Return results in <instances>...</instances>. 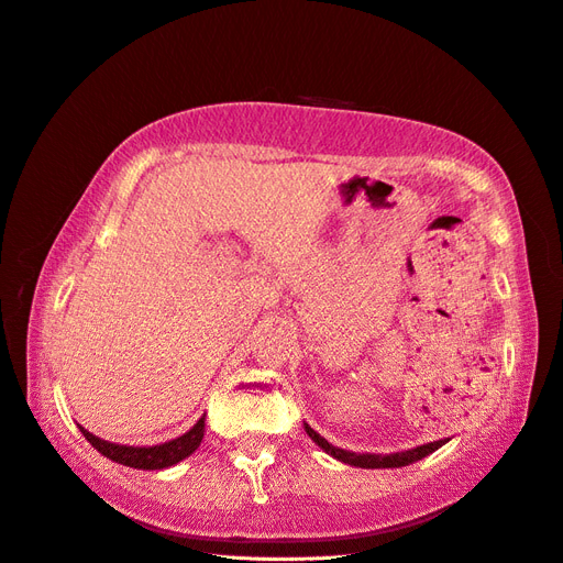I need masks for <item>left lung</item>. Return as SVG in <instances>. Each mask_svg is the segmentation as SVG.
<instances>
[{
  "label": "left lung",
  "instance_id": "8db88e82",
  "mask_svg": "<svg viewBox=\"0 0 563 563\" xmlns=\"http://www.w3.org/2000/svg\"><path fill=\"white\" fill-rule=\"evenodd\" d=\"M305 430H307V435L316 444H319L321 450H325L330 456H335V459L344 461V464L358 466V468H399V466H409V464H413V461H419V459L428 456L430 452H435L438 446H442L446 440H450V438L435 440V442L413 446V450L397 452V454H356V452H347V450H340V446H333L325 438H321L319 432H316L309 423H305Z\"/></svg>",
  "mask_w": 563,
  "mask_h": 563
}]
</instances>
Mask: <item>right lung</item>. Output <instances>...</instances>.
<instances>
[{
    "mask_svg": "<svg viewBox=\"0 0 563 563\" xmlns=\"http://www.w3.org/2000/svg\"><path fill=\"white\" fill-rule=\"evenodd\" d=\"M80 432L97 452H102L107 459L117 461V464L142 468V471H158V468H168L173 464H178V461L190 456L197 450L201 438H205V419H199L190 430L185 432V435L164 444H154V446H128V444L99 440L82 426H80Z\"/></svg>",
    "mask_w": 563,
    "mask_h": 563,
    "instance_id": "right-lung-1",
    "label": "right lung"
}]
</instances>
